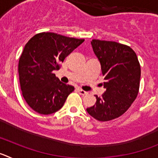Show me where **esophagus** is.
<instances>
[{
	"label": "esophagus",
	"mask_w": 158,
	"mask_h": 158,
	"mask_svg": "<svg viewBox=\"0 0 158 158\" xmlns=\"http://www.w3.org/2000/svg\"><path fill=\"white\" fill-rule=\"evenodd\" d=\"M78 93H80L81 95H82V96H86V95H88V92L84 91L82 89H78Z\"/></svg>",
	"instance_id": "obj_1"
}]
</instances>
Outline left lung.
<instances>
[{
    "mask_svg": "<svg viewBox=\"0 0 158 158\" xmlns=\"http://www.w3.org/2000/svg\"><path fill=\"white\" fill-rule=\"evenodd\" d=\"M93 52L98 58L106 92L96 97V104L86 109L99 121H109L122 115L139 93L141 68L135 51L112 41L93 40Z\"/></svg>",
    "mask_w": 158,
    "mask_h": 158,
    "instance_id": "8db88e82",
    "label": "left lung"
}]
</instances>
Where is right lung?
<instances>
[{
	"label": "right lung",
	"instance_id": "obj_1",
	"mask_svg": "<svg viewBox=\"0 0 158 158\" xmlns=\"http://www.w3.org/2000/svg\"><path fill=\"white\" fill-rule=\"evenodd\" d=\"M84 41L43 32L25 45L18 67L19 84L23 98L36 112H56L74 90L73 86L60 81L53 71L59 69L61 62Z\"/></svg>",
	"mask_w": 158,
	"mask_h": 158
}]
</instances>
